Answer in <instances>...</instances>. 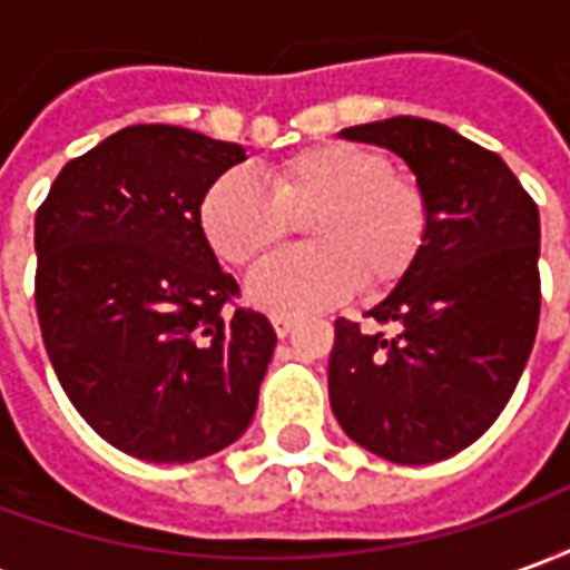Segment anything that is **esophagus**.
I'll return each instance as SVG.
<instances>
[{"label": "esophagus", "instance_id": "1", "mask_svg": "<svg viewBox=\"0 0 570 570\" xmlns=\"http://www.w3.org/2000/svg\"><path fill=\"white\" fill-rule=\"evenodd\" d=\"M272 323H274V333L281 335V338H286V335L293 333V326H296V317H289V314H274Z\"/></svg>", "mask_w": 570, "mask_h": 570}]
</instances>
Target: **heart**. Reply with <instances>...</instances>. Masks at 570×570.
Listing matches in <instances>:
<instances>
[{"label": "heart", "mask_w": 570, "mask_h": 570, "mask_svg": "<svg viewBox=\"0 0 570 570\" xmlns=\"http://www.w3.org/2000/svg\"><path fill=\"white\" fill-rule=\"evenodd\" d=\"M314 247L277 256L249 277V302L274 314H305L345 302L360 284L391 293L419 265L430 237L424 188L394 161L357 142H321L272 167V186L247 170L216 176L198 219L213 253L235 268L265 259L308 219Z\"/></svg>", "instance_id": "obj_1"}]
</instances>
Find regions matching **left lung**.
Masks as SVG:
<instances>
[{
	"instance_id": "8db88e82",
	"label": "left lung",
	"mask_w": 570,
	"mask_h": 570,
	"mask_svg": "<svg viewBox=\"0 0 570 570\" xmlns=\"http://www.w3.org/2000/svg\"><path fill=\"white\" fill-rule=\"evenodd\" d=\"M342 137L396 151L433 223L412 274L366 311L375 326L335 321L330 406L372 454L433 464L494 424L525 370L540 321L538 204L501 155L428 118Z\"/></svg>"
}]
</instances>
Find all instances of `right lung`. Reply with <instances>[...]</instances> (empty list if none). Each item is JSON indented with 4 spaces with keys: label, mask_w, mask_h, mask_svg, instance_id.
<instances>
[{
    "label": "right lung",
    "mask_w": 570,
    "mask_h": 570,
    "mask_svg": "<svg viewBox=\"0 0 570 570\" xmlns=\"http://www.w3.org/2000/svg\"><path fill=\"white\" fill-rule=\"evenodd\" d=\"M244 158L198 130L134 125L72 158L36 210L45 351L81 419L142 461L223 452L256 412L277 333L235 308L240 286L198 219Z\"/></svg>",
    "instance_id": "1"
}]
</instances>
